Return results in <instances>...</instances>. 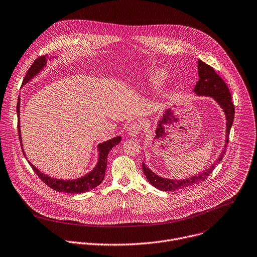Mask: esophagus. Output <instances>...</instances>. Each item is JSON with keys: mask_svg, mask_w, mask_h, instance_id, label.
<instances>
[{"mask_svg": "<svg viewBox=\"0 0 257 257\" xmlns=\"http://www.w3.org/2000/svg\"><path fill=\"white\" fill-rule=\"evenodd\" d=\"M142 130H143V126H142L141 123L133 122V123H131L129 125L127 131H128V134L130 136H136V135H138L139 133L142 132Z\"/></svg>", "mask_w": 257, "mask_h": 257, "instance_id": "34e87169", "label": "esophagus"}]
</instances>
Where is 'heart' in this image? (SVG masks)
I'll return each mask as SVG.
<instances>
[{
    "label": "heart",
    "mask_w": 257,
    "mask_h": 257,
    "mask_svg": "<svg viewBox=\"0 0 257 257\" xmlns=\"http://www.w3.org/2000/svg\"><path fill=\"white\" fill-rule=\"evenodd\" d=\"M165 81V75L163 74V73H157L156 75H155V77H154V79H153V82L155 83V85H161V84H163V82Z\"/></svg>",
    "instance_id": "obj_1"
}]
</instances>
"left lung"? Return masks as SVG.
Returning <instances> with one entry per match:
<instances>
[{
    "instance_id": "obj_1",
    "label": "left lung",
    "mask_w": 257,
    "mask_h": 257,
    "mask_svg": "<svg viewBox=\"0 0 257 257\" xmlns=\"http://www.w3.org/2000/svg\"><path fill=\"white\" fill-rule=\"evenodd\" d=\"M198 75H199V81L196 84L194 88V92L199 96H209L212 97L218 105L222 108L225 119H226V129H225V144L222 149V152L219 155V158L215 161V163L211 166H209L208 169L205 171L199 173L198 175H194L190 178L186 179H169L164 178L157 175L155 172H153L146 164L143 162V171L145 175L147 176L148 181L154 185L160 191L163 192H171L176 190H182L185 188H189L196 183L204 181L210 174L212 173L214 168L219 162L224 157V154L226 152V147L228 144V136L229 131L234 122V116H235V106L234 103L231 101V95L230 92L224 83V81L215 73L214 68L210 66L209 64L203 62L202 60H198Z\"/></svg>"
}]
</instances>
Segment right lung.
<instances>
[{
    "instance_id": "1",
    "label": "right lung",
    "mask_w": 257,
    "mask_h": 257,
    "mask_svg": "<svg viewBox=\"0 0 257 257\" xmlns=\"http://www.w3.org/2000/svg\"><path fill=\"white\" fill-rule=\"evenodd\" d=\"M47 57L48 56H40L39 58H37L34 61V63L32 64V66L28 71L25 79H23L22 85H26L27 83H29L35 76H37L42 71V69L46 66V63H47V59H46ZM19 108H20V98H18V102H17V115H18V135H19V139L21 143V149H22V141H21L20 125H19V112H20ZM121 139H122L121 136H116V137L109 139V141H107V142L99 144L97 147L98 162H97L96 166L93 168L92 171H90L86 175H84L80 178H77V179L64 180V179H57V178L50 177L48 175L42 173L39 169H37L30 161H29V163H30L31 167L33 168V170L42 179V181L45 182L49 186V188L53 189L56 192L68 193V194H81V193L89 192L94 188H96V186H98L102 182L104 175H105V170H106L107 155L113 147L119 145ZM22 152H23L25 157H27L25 154V151L22 150Z\"/></svg>"
}]
</instances>
